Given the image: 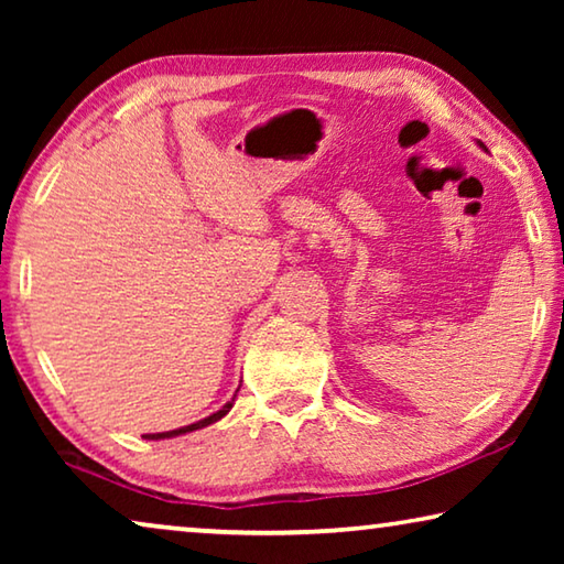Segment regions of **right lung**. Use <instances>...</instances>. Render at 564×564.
<instances>
[{"label":"right lung","instance_id":"obj_1","mask_svg":"<svg viewBox=\"0 0 564 564\" xmlns=\"http://www.w3.org/2000/svg\"><path fill=\"white\" fill-rule=\"evenodd\" d=\"M231 405H234V403H226L221 410H218V413L208 415V417H204V420H198V423H194V425L178 427V431H169V433H151V435H147V437H149V441H161V437H176V435H184V433H191V431H198V427H206V425L216 423V420H221V417L228 413V410H231Z\"/></svg>","mask_w":564,"mask_h":564}]
</instances>
